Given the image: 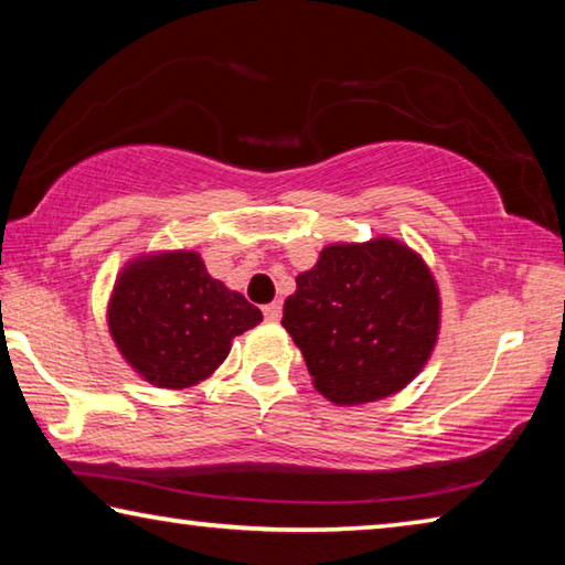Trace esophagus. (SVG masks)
Here are the masks:
<instances>
[{
  "label": "esophagus",
  "mask_w": 565,
  "mask_h": 565,
  "mask_svg": "<svg viewBox=\"0 0 565 565\" xmlns=\"http://www.w3.org/2000/svg\"><path fill=\"white\" fill-rule=\"evenodd\" d=\"M264 317L266 321H279L281 319V301H271L264 306Z\"/></svg>",
  "instance_id": "34e87169"
}]
</instances>
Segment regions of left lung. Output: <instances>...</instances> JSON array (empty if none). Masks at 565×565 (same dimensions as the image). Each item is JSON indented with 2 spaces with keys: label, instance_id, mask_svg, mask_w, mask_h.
<instances>
[{
  "label": "left lung",
  "instance_id": "8db88e82",
  "mask_svg": "<svg viewBox=\"0 0 565 565\" xmlns=\"http://www.w3.org/2000/svg\"><path fill=\"white\" fill-rule=\"evenodd\" d=\"M281 327L313 388L337 406H361L420 374L441 331V294L420 254L394 236L329 244L296 276Z\"/></svg>",
  "mask_w": 565,
  "mask_h": 565
}]
</instances>
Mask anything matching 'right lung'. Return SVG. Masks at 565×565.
Returning <instances> with one entry per match:
<instances>
[{"label": "right lung", "instance_id": "add662e5", "mask_svg": "<svg viewBox=\"0 0 565 565\" xmlns=\"http://www.w3.org/2000/svg\"><path fill=\"white\" fill-rule=\"evenodd\" d=\"M262 311L206 271L194 248L141 254L119 271L107 323L124 361L157 388H191L222 366Z\"/></svg>", "mask_w": 565, "mask_h": 565}]
</instances>
